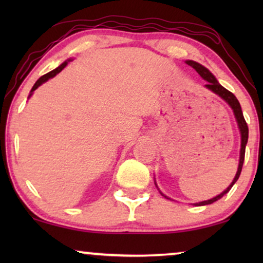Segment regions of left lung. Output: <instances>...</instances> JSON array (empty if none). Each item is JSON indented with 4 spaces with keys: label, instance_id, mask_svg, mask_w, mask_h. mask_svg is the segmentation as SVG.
Segmentation results:
<instances>
[{
    "label": "left lung",
    "instance_id": "1",
    "mask_svg": "<svg viewBox=\"0 0 263 263\" xmlns=\"http://www.w3.org/2000/svg\"><path fill=\"white\" fill-rule=\"evenodd\" d=\"M186 64H188V66H190V67H193L194 69H195L197 73L200 74V77L207 81L206 87L208 89H211L212 92L217 93L218 96H220L221 98L226 100V103H228L229 105L232 107L233 114H235V116H236L237 123H238V127H239V130H240V136H242V142H240L239 165H238V171H237V174H236V177L233 178V181H232L231 184L229 185V188L224 190V192H222L220 195L215 196L211 200L202 201V202L196 203V206H204V204H211V203L215 202V201H218L219 199H221V197L224 196L225 194H228L230 192V189L232 188V185L235 184V183L237 182V179H238L239 175H240V171H242V167H243V163H244V156H246V145L248 142V134H249V129H248V124H247L246 120H244L242 109H240V104H239L238 100H237L236 96L230 91H228V89H226L225 87H222V86L217 81V79L214 78V75L212 74L211 71L207 69V68L201 66L200 63L194 62V61H186ZM165 197H166V196H165Z\"/></svg>",
    "mask_w": 263,
    "mask_h": 263
}]
</instances>
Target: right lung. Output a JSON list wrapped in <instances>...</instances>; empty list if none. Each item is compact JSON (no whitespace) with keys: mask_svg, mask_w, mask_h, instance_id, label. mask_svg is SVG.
Wrapping results in <instances>:
<instances>
[{"mask_svg":"<svg viewBox=\"0 0 263 263\" xmlns=\"http://www.w3.org/2000/svg\"><path fill=\"white\" fill-rule=\"evenodd\" d=\"M66 66H67V62H64V63H62V64H61V66H60V67H57V68H56V69H53V70H51V71H49V73H48V74L43 75V77H41V78H39V79H38V80H37V82H35V84L33 85V87H32V89H31V95H32V92H33L35 88H38V87H39V86H41V85L43 84V82H45L46 80H49V79H50V78L55 77V75H56L57 73H60V71H61V70H62V69H63V68H64V67H66ZM31 95H30V96H31Z\"/></svg>","mask_w":263,"mask_h":263,"instance_id":"1","label":"right lung"}]
</instances>
